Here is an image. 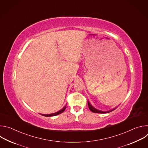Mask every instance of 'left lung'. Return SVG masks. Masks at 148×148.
Masks as SVG:
<instances>
[{"label": "left lung", "mask_w": 148, "mask_h": 148, "mask_svg": "<svg viewBox=\"0 0 148 148\" xmlns=\"http://www.w3.org/2000/svg\"><path fill=\"white\" fill-rule=\"evenodd\" d=\"M88 107H89V109H90V110L91 111H92V112H94V113H99V114H105V113H108V112H111V111H114V110H115L116 108H114V109H112V110H110V111H100V110H97L96 108H95L94 107H93L92 105L90 104V102L89 101H88Z\"/></svg>", "instance_id": "obj_1"}]
</instances>
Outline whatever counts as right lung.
<instances>
[{
  "label": "right lung",
  "mask_w": 148,
  "mask_h": 148,
  "mask_svg": "<svg viewBox=\"0 0 148 148\" xmlns=\"http://www.w3.org/2000/svg\"><path fill=\"white\" fill-rule=\"evenodd\" d=\"M66 106H64V107H63V108L62 109H61V110H60V111H58V112H56V113H54V114H47V115H46V114H41V115H43V116H56V115H58V114H61V113H62L64 111V110H66Z\"/></svg>",
  "instance_id": "1"
}]
</instances>
